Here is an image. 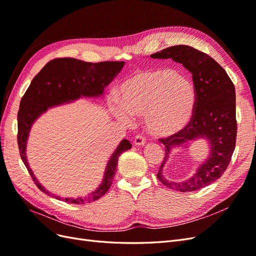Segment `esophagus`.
Segmentation results:
<instances>
[{
    "label": "esophagus",
    "mask_w": 256,
    "mask_h": 256,
    "mask_svg": "<svg viewBox=\"0 0 256 256\" xmlns=\"http://www.w3.org/2000/svg\"><path fill=\"white\" fill-rule=\"evenodd\" d=\"M134 143L136 146H143L145 143H146V138L142 134H138L134 140Z\"/></svg>",
    "instance_id": "1"
}]
</instances>
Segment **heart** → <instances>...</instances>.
<instances>
[{"instance_id": "1", "label": "heart", "mask_w": 256, "mask_h": 256, "mask_svg": "<svg viewBox=\"0 0 256 256\" xmlns=\"http://www.w3.org/2000/svg\"><path fill=\"white\" fill-rule=\"evenodd\" d=\"M120 104L112 110L124 122L130 114L145 115L146 127L154 136L180 132L192 120L196 90L192 83L173 69H145L124 80L118 88Z\"/></svg>"}]
</instances>
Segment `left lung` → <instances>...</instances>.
<instances>
[{"label":"left lung","mask_w":256,"mask_h":256,"mask_svg":"<svg viewBox=\"0 0 256 256\" xmlns=\"http://www.w3.org/2000/svg\"><path fill=\"white\" fill-rule=\"evenodd\" d=\"M152 58H172L192 74L196 106L192 120L180 132L161 138L166 157L158 171V180L168 188L180 192L200 190L223 175L234 152L237 136L235 86L226 72L208 56L190 46H173L150 56ZM207 138L211 144L208 158L197 173L184 182H168L162 168L174 146L196 138Z\"/></svg>","instance_id":"obj_1"}]
</instances>
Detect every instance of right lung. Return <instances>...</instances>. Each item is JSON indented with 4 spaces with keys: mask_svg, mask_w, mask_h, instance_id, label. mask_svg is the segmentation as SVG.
I'll return each mask as SVG.
<instances>
[{
    "mask_svg": "<svg viewBox=\"0 0 256 256\" xmlns=\"http://www.w3.org/2000/svg\"><path fill=\"white\" fill-rule=\"evenodd\" d=\"M125 62H100L88 63L76 58H54L46 64L30 82L20 102L18 111V146L20 157L36 184L46 194L67 203H90L102 198L109 190L115 175L120 154L131 148L128 140H122L113 152L108 166L104 180L97 190L83 198H60L54 196L38 182L26 160V141L33 122L49 108L76 100L81 97H99L104 90L122 70Z\"/></svg>",
    "mask_w": 256,
    "mask_h": 256,
    "instance_id": "1",
    "label": "right lung"
}]
</instances>
